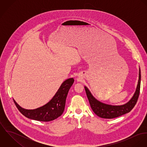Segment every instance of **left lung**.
<instances>
[{"mask_svg":"<svg viewBox=\"0 0 147 147\" xmlns=\"http://www.w3.org/2000/svg\"><path fill=\"white\" fill-rule=\"evenodd\" d=\"M140 80L141 72L139 68L138 84L133 97L126 104L119 106L107 105L98 101L92 96L86 86H84V88L90 107L93 112L97 116L102 118L113 119L129 113L136 105L140 93Z\"/></svg>","mask_w":147,"mask_h":147,"instance_id":"1","label":"left lung"}]
</instances>
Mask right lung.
<instances>
[{
	"instance_id": "add662e5",
	"label": "right lung",
	"mask_w": 147,
	"mask_h": 147,
	"mask_svg": "<svg viewBox=\"0 0 147 147\" xmlns=\"http://www.w3.org/2000/svg\"><path fill=\"white\" fill-rule=\"evenodd\" d=\"M74 82L73 78L64 81L53 98L47 104L36 109H24L13 100L14 103L21 114L29 119L42 122L53 121L62 114L68 92Z\"/></svg>"
}]
</instances>
